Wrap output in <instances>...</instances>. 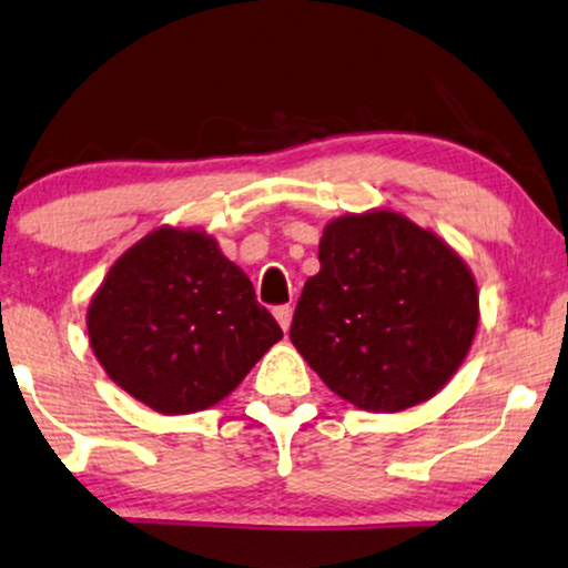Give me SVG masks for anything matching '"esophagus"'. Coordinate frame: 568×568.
<instances>
[{
	"mask_svg": "<svg viewBox=\"0 0 568 568\" xmlns=\"http://www.w3.org/2000/svg\"><path fill=\"white\" fill-rule=\"evenodd\" d=\"M274 315H276L278 326H282L284 331H290V326H292V305H278Z\"/></svg>",
	"mask_w": 568,
	"mask_h": 568,
	"instance_id": "1",
	"label": "esophagus"
}]
</instances>
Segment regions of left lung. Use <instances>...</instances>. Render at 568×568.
<instances>
[{
  "label": "left lung",
  "mask_w": 568,
  "mask_h": 568,
  "mask_svg": "<svg viewBox=\"0 0 568 568\" xmlns=\"http://www.w3.org/2000/svg\"><path fill=\"white\" fill-rule=\"evenodd\" d=\"M290 338L321 381L365 412L428 402L480 321L473 271L433 230L392 209L331 219Z\"/></svg>",
  "instance_id": "obj_1"
}]
</instances>
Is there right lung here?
I'll list each match as a JSON object with an SVG mask.
<instances>
[{"label":"right lung","mask_w":568,"mask_h":568,"mask_svg":"<svg viewBox=\"0 0 568 568\" xmlns=\"http://www.w3.org/2000/svg\"><path fill=\"white\" fill-rule=\"evenodd\" d=\"M85 326L109 378L161 415L226 399L284 336L211 234L169 224L116 257Z\"/></svg>","instance_id":"add662e5"}]
</instances>
